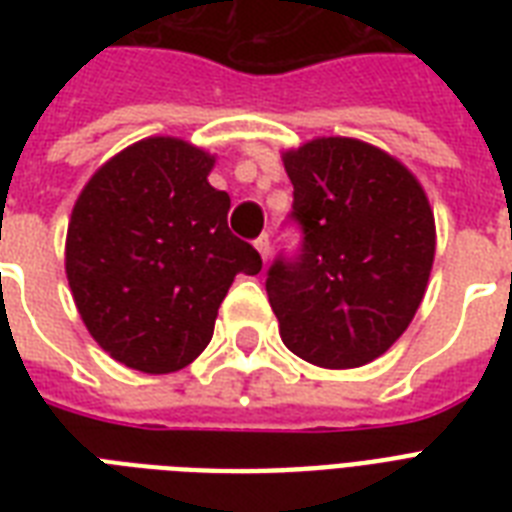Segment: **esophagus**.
<instances>
[{
    "label": "esophagus",
    "instance_id": "34e87169",
    "mask_svg": "<svg viewBox=\"0 0 512 512\" xmlns=\"http://www.w3.org/2000/svg\"><path fill=\"white\" fill-rule=\"evenodd\" d=\"M255 249L260 252V257H263V263H268V257H271V239H268V233H263V236L255 241Z\"/></svg>",
    "mask_w": 512,
    "mask_h": 512
}]
</instances>
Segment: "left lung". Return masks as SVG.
I'll use <instances>...</instances> for the list:
<instances>
[{
  "instance_id": "obj_1",
  "label": "left lung",
  "mask_w": 512,
  "mask_h": 512,
  "mask_svg": "<svg viewBox=\"0 0 512 512\" xmlns=\"http://www.w3.org/2000/svg\"><path fill=\"white\" fill-rule=\"evenodd\" d=\"M297 257H279L265 289L279 335L295 356L353 369L404 335L428 289L436 220L417 177L356 138H316L292 148Z\"/></svg>"
}]
</instances>
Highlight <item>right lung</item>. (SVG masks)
I'll list each match as a JSON object with an SVG mask.
<instances>
[{
	"instance_id": "right-lung-1",
	"label": "right lung",
	"mask_w": 512,
	"mask_h": 512,
	"mask_svg": "<svg viewBox=\"0 0 512 512\" xmlns=\"http://www.w3.org/2000/svg\"><path fill=\"white\" fill-rule=\"evenodd\" d=\"M215 156L146 138L84 185L66 236V276L84 327L119 364L183 369L207 348L236 273L263 268L228 231L231 196L212 188Z\"/></svg>"
}]
</instances>
